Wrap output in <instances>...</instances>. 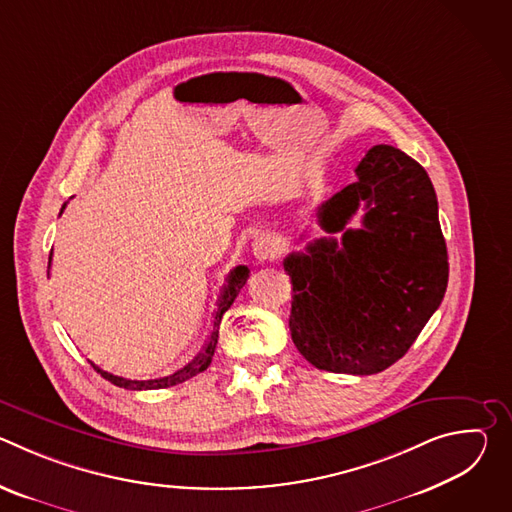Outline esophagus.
Wrapping results in <instances>:
<instances>
[{
    "label": "esophagus",
    "instance_id": "34e87169",
    "mask_svg": "<svg viewBox=\"0 0 512 512\" xmlns=\"http://www.w3.org/2000/svg\"><path fill=\"white\" fill-rule=\"evenodd\" d=\"M281 251V243L275 235H269V233H263L259 235L255 241H253V255L255 259L259 261H269V259H275Z\"/></svg>",
    "mask_w": 512,
    "mask_h": 512
}]
</instances>
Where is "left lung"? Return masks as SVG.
Instances as JSON below:
<instances>
[{"instance_id":"left-lung-1","label":"left lung","mask_w":512,"mask_h":512,"mask_svg":"<svg viewBox=\"0 0 512 512\" xmlns=\"http://www.w3.org/2000/svg\"><path fill=\"white\" fill-rule=\"evenodd\" d=\"M356 182L322 206L314 239L289 253V332L320 371L375 375L411 348L448 287V249L427 172L393 145H375ZM365 214L358 230L347 223ZM304 237V235H302Z\"/></svg>"}]
</instances>
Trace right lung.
<instances>
[{"mask_svg":"<svg viewBox=\"0 0 512 512\" xmlns=\"http://www.w3.org/2000/svg\"><path fill=\"white\" fill-rule=\"evenodd\" d=\"M66 204H62L60 208V214L64 210ZM50 261H52V253H50V259H48V267H50ZM249 279V267L247 265H237L229 277H227V285L223 287V294L221 298H218V304H216V312H214V322H212V330H210V336L202 348V352L192 360L188 362L184 369L176 371L174 375L170 377H164V379H154V381H131V379H123V377H117V375H111L103 369H99L97 364H93V369L103 377L107 379L109 383L117 385V387H123V389H131V391H145V389H166V387H174L178 383H184L196 375H200L202 371L208 369V364L212 360V354H214V348H216V342H218V326H221V320H223V314L233 306L235 298L239 296L241 287L247 283Z\"/></svg>","mask_w":512,"mask_h":512,"instance_id":"right-lung-1","label":"right lung"}]
</instances>
